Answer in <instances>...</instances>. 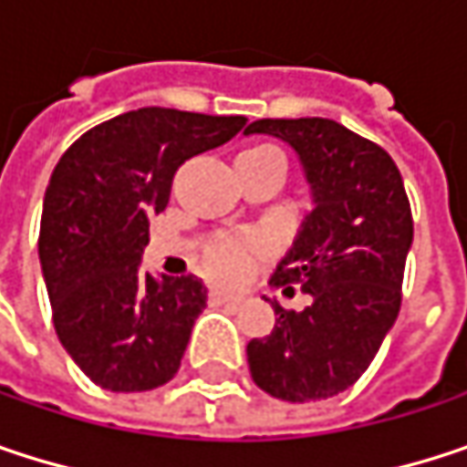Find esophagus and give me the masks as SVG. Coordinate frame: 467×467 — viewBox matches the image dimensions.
I'll list each match as a JSON object with an SVG mask.
<instances>
[{
  "instance_id": "obj_1",
  "label": "esophagus",
  "mask_w": 467,
  "mask_h": 467,
  "mask_svg": "<svg viewBox=\"0 0 467 467\" xmlns=\"http://www.w3.org/2000/svg\"><path fill=\"white\" fill-rule=\"evenodd\" d=\"M208 300H211V306H233V303H240V297L227 295V292H222V289H211V292H208Z\"/></svg>"
}]
</instances>
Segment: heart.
Returning <instances> with one entry per match:
<instances>
[{"label":"heart","instance_id":"heart-1","mask_svg":"<svg viewBox=\"0 0 467 467\" xmlns=\"http://www.w3.org/2000/svg\"><path fill=\"white\" fill-rule=\"evenodd\" d=\"M237 167H267L281 175L286 172V156L273 142H259L237 156ZM265 240L254 233H213L200 240L197 265L202 273L219 284H240L248 278L254 265L265 256Z\"/></svg>","mask_w":467,"mask_h":467}]
</instances>
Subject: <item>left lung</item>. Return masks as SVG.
I'll use <instances>...</instances> for the list:
<instances>
[{"label": "left lung", "mask_w": 467, "mask_h": 467, "mask_svg": "<svg viewBox=\"0 0 467 467\" xmlns=\"http://www.w3.org/2000/svg\"><path fill=\"white\" fill-rule=\"evenodd\" d=\"M254 132L297 150L317 208L270 278L311 303H273V332L245 346L251 379L278 400H327L368 370L400 314L411 202L392 156L337 121L259 119L245 130Z\"/></svg>", "instance_id": "8db88e82"}]
</instances>
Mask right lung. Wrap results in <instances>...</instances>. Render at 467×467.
I'll return each instance as SVG.
<instances>
[{
	"label": "right lung",
	"mask_w": 467,
	"mask_h": 467,
	"mask_svg": "<svg viewBox=\"0 0 467 467\" xmlns=\"http://www.w3.org/2000/svg\"><path fill=\"white\" fill-rule=\"evenodd\" d=\"M245 121L140 108L88 130L58 159L40 265L56 335L97 387L148 392L178 373L208 292L197 275L142 273L148 219L167 208L178 167L233 140Z\"/></svg>",
	"instance_id": "1"
}]
</instances>
